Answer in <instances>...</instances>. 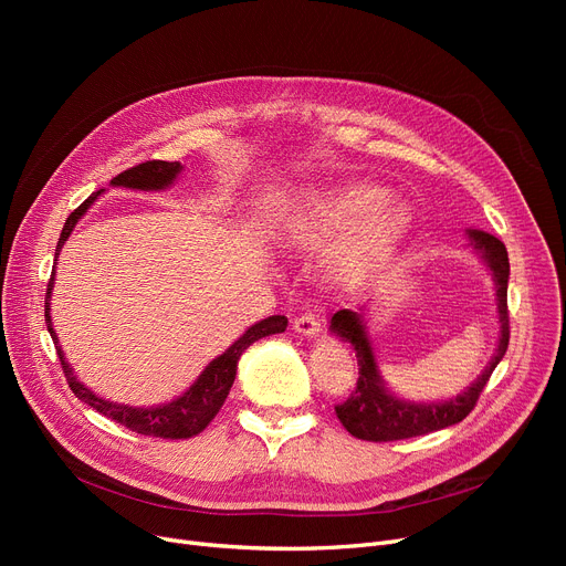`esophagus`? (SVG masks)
<instances>
[{
	"label": "esophagus",
	"mask_w": 566,
	"mask_h": 566,
	"mask_svg": "<svg viewBox=\"0 0 566 566\" xmlns=\"http://www.w3.org/2000/svg\"><path fill=\"white\" fill-rule=\"evenodd\" d=\"M293 331L303 337H318L321 333V321L316 314H303L293 318Z\"/></svg>",
	"instance_id": "obj_1"
}]
</instances>
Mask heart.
I'll use <instances>...</instances> for the list:
<instances>
[{
    "label": "heart",
    "instance_id": "b5f03b06",
    "mask_svg": "<svg viewBox=\"0 0 566 566\" xmlns=\"http://www.w3.org/2000/svg\"><path fill=\"white\" fill-rule=\"evenodd\" d=\"M408 224V208L376 186L318 184L277 208L273 231L286 250H314L337 235L323 254V273L337 286H355L392 259Z\"/></svg>",
    "mask_w": 566,
    "mask_h": 566
}]
</instances>
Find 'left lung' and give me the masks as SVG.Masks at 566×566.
I'll use <instances>...</instances> for the list:
<instances>
[{"label": "left lung", "mask_w": 566, "mask_h": 566, "mask_svg": "<svg viewBox=\"0 0 566 566\" xmlns=\"http://www.w3.org/2000/svg\"><path fill=\"white\" fill-rule=\"evenodd\" d=\"M470 245L480 252L484 263L495 282V305H497V323H500V339L493 353L491 363L484 371L470 382L463 392L442 401H410L397 397L388 385H385L371 337L367 333L365 307L360 312L339 310L331 321V333L342 342L350 344L358 358V385L350 397L335 406V412L344 429L360 438V440H403L424 436L431 431H440L444 427L459 424L468 418L470 410L478 403L486 380L491 378L497 363L504 358L510 346V312H507V282H510V259L507 248H504L495 235L482 229H468Z\"/></svg>", "instance_id": "1"}]
</instances>
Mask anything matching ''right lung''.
Listing matches in <instances>:
<instances>
[{"label":"right lung","mask_w":566,"mask_h":566,"mask_svg":"<svg viewBox=\"0 0 566 566\" xmlns=\"http://www.w3.org/2000/svg\"><path fill=\"white\" fill-rule=\"evenodd\" d=\"M184 171L181 163H165V160H148L142 163L137 167H130L126 171H122L118 176L112 178L114 188H128V190H144V192H158L169 188L176 176ZM105 190L94 192L88 197L82 206H77L75 211L69 216L62 235H59V243H56V252H54V261L56 254L62 252L66 238L73 233L75 224L80 222V218L88 211V206H92ZM52 286H54V273L48 282V293H45V323H48V333L54 342L56 355H59V363H62L64 376L69 380V388L75 392V397L84 403H88L92 408H96L98 412H103L105 418L124 424L126 429L142 433V436H156V438H169V440H181V438H192L197 433H201L208 422H211L218 410L222 408L233 378H235V369H238V360H241V355L245 353V348H250L254 342L268 337V335H277L286 331V316H268L238 337L222 355H218L216 360H211L206 365V369L197 376V380L190 385V388L181 395L176 397L167 403H158V406H128V403H116L109 399L98 397L94 390H88L86 385H82L77 380V376L73 374V367L69 365L66 355L59 346V337L52 328V316H50V295H52Z\"/></svg>","instance_id":"add662e5"}]
</instances>
